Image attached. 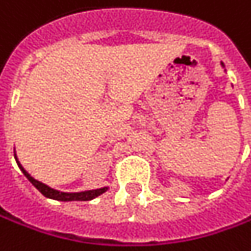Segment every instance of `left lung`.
<instances>
[{"instance_id": "1", "label": "left lung", "mask_w": 251, "mask_h": 251, "mask_svg": "<svg viewBox=\"0 0 251 251\" xmlns=\"http://www.w3.org/2000/svg\"><path fill=\"white\" fill-rule=\"evenodd\" d=\"M222 65H223V64H222Z\"/></svg>"}]
</instances>
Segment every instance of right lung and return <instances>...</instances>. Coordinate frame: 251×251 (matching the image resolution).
Wrapping results in <instances>:
<instances>
[{"mask_svg":"<svg viewBox=\"0 0 251 251\" xmlns=\"http://www.w3.org/2000/svg\"><path fill=\"white\" fill-rule=\"evenodd\" d=\"M15 159L17 164H19V167L23 171V174L25 175L28 178V180L34 185L38 190H39L45 197L47 199H52V200H58V201H89V200H94L96 199L98 196H100L104 192H107L108 187H101V189H96V190H87V192H80V193H64V192H58V190H54L51 187H49L45 183H42L39 180L34 179L31 175L28 174L27 171L23 168V166L19 163L17 160V157H16L15 153Z\"/></svg>","mask_w":251,"mask_h":251,"instance_id":"add662e5","label":"right lung"}]
</instances>
